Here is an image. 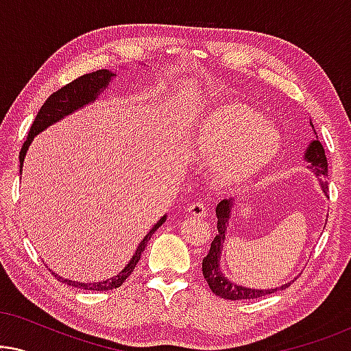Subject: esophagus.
Returning a JSON list of instances; mask_svg holds the SVG:
<instances>
[{"instance_id":"esophagus-1","label":"esophagus","mask_w":351,"mask_h":351,"mask_svg":"<svg viewBox=\"0 0 351 351\" xmlns=\"http://www.w3.org/2000/svg\"><path fill=\"white\" fill-rule=\"evenodd\" d=\"M186 213L195 215V217H204L206 206L201 203V201H196V203H191L189 208H186Z\"/></svg>"}]
</instances>
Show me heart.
Here are the masks:
<instances>
[{"mask_svg":"<svg viewBox=\"0 0 351 351\" xmlns=\"http://www.w3.org/2000/svg\"><path fill=\"white\" fill-rule=\"evenodd\" d=\"M280 148V132L262 114L239 104L210 112L195 138V153L201 160L219 161L217 174L225 184H241L258 174Z\"/></svg>","mask_w":351,"mask_h":351,"instance_id":"1","label":"heart"}]
</instances>
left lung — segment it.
I'll return each mask as SVG.
<instances>
[{
  "label": "left lung",
  "mask_w": 351,
  "mask_h": 351,
  "mask_svg": "<svg viewBox=\"0 0 351 351\" xmlns=\"http://www.w3.org/2000/svg\"><path fill=\"white\" fill-rule=\"evenodd\" d=\"M313 126V124H311ZM316 134V132H315ZM305 161L308 162V167L316 177H319L321 189H323L324 195L328 196V182H326V176H328V160H326L324 148L321 145V142L316 137L306 147L305 150ZM232 208H233V199H223L220 201L215 208V214H217V230L219 234L214 238V241L210 243V249L208 256L203 258V275L208 281L210 291L215 295L222 297L227 300H246V299H258V297L273 294V292L286 289L287 286H291V281L286 282L275 289H251V287L239 286L237 282H232L227 276L223 275L222 268H220V254L223 249L225 241V233H227L228 227V219L232 217Z\"/></svg>",
  "instance_id": "1"
}]
</instances>
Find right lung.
I'll return each instance as SVG.
<instances>
[{
  "label": "right lung",
  "mask_w": 351,
  "mask_h": 351,
  "mask_svg": "<svg viewBox=\"0 0 351 351\" xmlns=\"http://www.w3.org/2000/svg\"><path fill=\"white\" fill-rule=\"evenodd\" d=\"M113 76H117V73H112L110 70L93 71V73L83 75L80 76V78H76L75 81H71V83L65 84L64 88L56 90L54 94H51L49 97H47L46 102L43 104V107L40 108V112H38L35 121H33L30 128V132H28L27 141L23 142L22 145L21 155H19V161H21V174H22V166H23V160H25L27 150L28 147H30L33 138H35V136L45 131L46 128H49L51 124L59 121V119L69 117V114L76 112V110H80L81 107H84V105L94 102V100L100 95V93H104V90L108 88L110 81H112ZM165 222H166V215H162V217L155 223V227L148 232V234H145V238L142 239L141 244H138L136 254H134L128 265L124 267L117 276L110 278V280H105L100 282H78L71 280H64V278L56 275V273L54 276L60 282H64V285L78 287V289L102 291V292L117 289V287L121 286L123 282L128 280L129 275L134 271V268H136L138 261H141L143 249L147 247L148 239L152 238V234L155 233Z\"/></svg>",
  "instance_id": "add662e5"
}]
</instances>
